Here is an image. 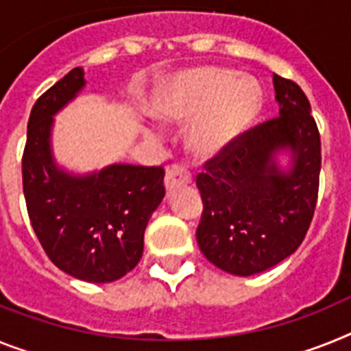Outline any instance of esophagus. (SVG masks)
<instances>
[{"label": "esophagus", "instance_id": "34e87169", "mask_svg": "<svg viewBox=\"0 0 351 351\" xmlns=\"http://www.w3.org/2000/svg\"><path fill=\"white\" fill-rule=\"evenodd\" d=\"M164 184H166L167 191L178 189L182 185L191 184V173L182 164H171L166 169V180H164Z\"/></svg>", "mask_w": 351, "mask_h": 351}]
</instances>
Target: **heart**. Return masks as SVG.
I'll return each mask as SVG.
<instances>
[{
    "label": "heart",
    "mask_w": 351,
    "mask_h": 351,
    "mask_svg": "<svg viewBox=\"0 0 351 351\" xmlns=\"http://www.w3.org/2000/svg\"><path fill=\"white\" fill-rule=\"evenodd\" d=\"M261 108V90L230 71L202 67L167 85L155 105L166 123H185V146L198 158L216 157L250 126Z\"/></svg>",
    "instance_id": "b5f03b06"
}]
</instances>
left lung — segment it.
Returning a JSON list of instances; mask_svg holds the SVG:
<instances>
[{
    "label": "left lung",
    "mask_w": 351,
    "mask_h": 351,
    "mask_svg": "<svg viewBox=\"0 0 351 351\" xmlns=\"http://www.w3.org/2000/svg\"><path fill=\"white\" fill-rule=\"evenodd\" d=\"M278 117L235 137L196 178L203 214L196 239L219 269L252 276L293 255L317 202L321 141L298 85L273 75ZM290 153V167L278 155Z\"/></svg>",
    "instance_id": "obj_1"
}]
</instances>
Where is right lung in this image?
I'll use <instances>...</instances> for the list:
<instances>
[{
  "label": "right lung",
  "mask_w": 351,
  "mask_h": 351,
  "mask_svg": "<svg viewBox=\"0 0 351 351\" xmlns=\"http://www.w3.org/2000/svg\"><path fill=\"white\" fill-rule=\"evenodd\" d=\"M84 87V69L75 67L35 101L23 153V191L49 261L78 280L108 284L143 257L144 230L166 194L164 169L112 164L75 175L58 166L53 117Z\"/></svg>",
  "instance_id": "add662e5"
}]
</instances>
